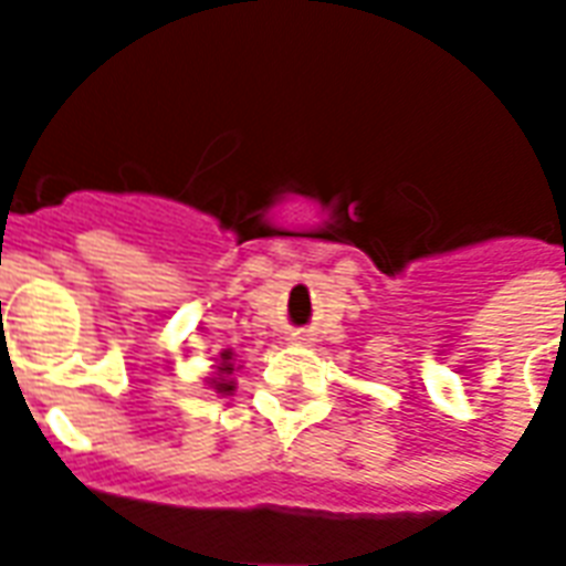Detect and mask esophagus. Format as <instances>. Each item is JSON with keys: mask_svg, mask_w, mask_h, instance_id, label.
<instances>
[{"mask_svg": "<svg viewBox=\"0 0 566 566\" xmlns=\"http://www.w3.org/2000/svg\"><path fill=\"white\" fill-rule=\"evenodd\" d=\"M294 342H312V338L305 336V333H294Z\"/></svg>", "mask_w": 566, "mask_h": 566, "instance_id": "1", "label": "esophagus"}]
</instances>
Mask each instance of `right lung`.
Masks as SVG:
<instances>
[{
    "mask_svg": "<svg viewBox=\"0 0 566 566\" xmlns=\"http://www.w3.org/2000/svg\"><path fill=\"white\" fill-rule=\"evenodd\" d=\"M233 371H237V363H233V350H221L219 359H216V378H209L212 389L219 392H230L233 389Z\"/></svg>",
    "mask_w": 566,
    "mask_h": 566,
    "instance_id": "1",
    "label": "right lung"
}]
</instances>
